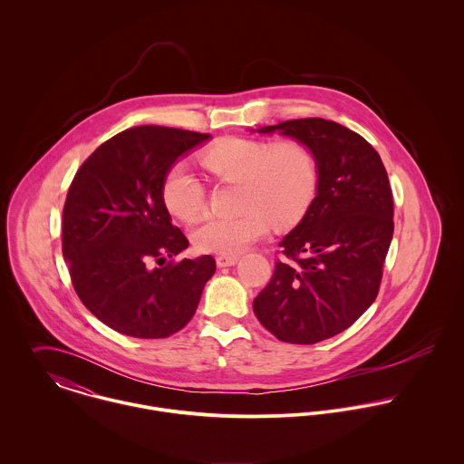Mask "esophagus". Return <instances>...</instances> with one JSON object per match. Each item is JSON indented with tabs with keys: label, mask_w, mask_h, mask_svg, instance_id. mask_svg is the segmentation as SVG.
<instances>
[{
	"label": "esophagus",
	"mask_w": 464,
	"mask_h": 464,
	"mask_svg": "<svg viewBox=\"0 0 464 464\" xmlns=\"http://www.w3.org/2000/svg\"><path fill=\"white\" fill-rule=\"evenodd\" d=\"M239 261L237 256H218L216 257V263L219 267H227V266H234Z\"/></svg>",
	"instance_id": "34e87169"
}]
</instances>
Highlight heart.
Returning a JSON list of instances; mask_svg holds the SVG:
<instances>
[{"label":"heart","instance_id":"heart-1","mask_svg":"<svg viewBox=\"0 0 464 464\" xmlns=\"http://www.w3.org/2000/svg\"><path fill=\"white\" fill-rule=\"evenodd\" d=\"M203 168L219 182H237V214L207 216L193 230L201 252L241 254L263 237L271 223H298L320 186V162L314 150L296 139L271 142L248 137H225L199 155ZM168 210L191 221L205 205V186L186 162L169 168L162 182Z\"/></svg>","mask_w":464,"mask_h":464}]
</instances>
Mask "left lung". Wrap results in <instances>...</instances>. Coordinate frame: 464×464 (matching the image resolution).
Returning <instances> with one entry per match:
<instances>
[{"label":"left lung","instance_id":"1","mask_svg":"<svg viewBox=\"0 0 464 464\" xmlns=\"http://www.w3.org/2000/svg\"><path fill=\"white\" fill-rule=\"evenodd\" d=\"M309 144L320 162L316 198L278 243L254 313L276 339L314 344L346 331L377 298L393 239V195L381 155L359 133L322 118L263 127Z\"/></svg>","mask_w":464,"mask_h":464}]
</instances>
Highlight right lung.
<instances>
[{"instance_id": "right-lung-1", "label": "right lung", "mask_w": 464, "mask_h": 464, "mask_svg": "<svg viewBox=\"0 0 464 464\" xmlns=\"http://www.w3.org/2000/svg\"><path fill=\"white\" fill-rule=\"evenodd\" d=\"M210 133L144 125L111 137L76 171L63 214V254L82 304L120 334L160 339L197 313L210 256L173 261L189 246L171 223L162 182ZM172 261L162 268L153 262Z\"/></svg>"}]
</instances>
